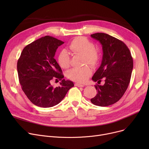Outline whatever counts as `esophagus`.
Wrapping results in <instances>:
<instances>
[{
  "label": "esophagus",
  "instance_id": "1",
  "mask_svg": "<svg viewBox=\"0 0 149 149\" xmlns=\"http://www.w3.org/2000/svg\"><path fill=\"white\" fill-rule=\"evenodd\" d=\"M75 86L77 87H84V85L82 84H80V83H75Z\"/></svg>",
  "mask_w": 149,
  "mask_h": 149
}]
</instances>
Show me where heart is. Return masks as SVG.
<instances>
[{
  "label": "heart",
  "mask_w": 149,
  "mask_h": 149,
  "mask_svg": "<svg viewBox=\"0 0 149 149\" xmlns=\"http://www.w3.org/2000/svg\"><path fill=\"white\" fill-rule=\"evenodd\" d=\"M68 48L72 54L83 56V64L86 63L93 66L98 63L100 59L99 51L93 47V43L87 38L84 37L75 38L69 45ZM57 60L61 68L67 69L69 67L70 56L67 51L65 50L60 51ZM91 74L92 70L87 66L80 68H73L69 70L66 74L69 79L79 83L86 81Z\"/></svg>",
  "instance_id": "b5f03b06"
}]
</instances>
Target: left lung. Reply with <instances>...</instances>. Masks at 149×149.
Instances as JSON below:
<instances>
[{
    "mask_svg": "<svg viewBox=\"0 0 149 149\" xmlns=\"http://www.w3.org/2000/svg\"><path fill=\"white\" fill-rule=\"evenodd\" d=\"M91 37L102 45L101 63L92 80L104 85L95 86L97 95L91 100L93 104L104 107L113 104L123 97L130 83L133 70V58L127 46L122 41L105 33H95Z\"/></svg>",
    "mask_w": 149,
    "mask_h": 149,
    "instance_id": "1",
    "label": "left lung"
}]
</instances>
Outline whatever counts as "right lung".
Returning a JSON list of instances; mask_svg holds the SVG:
<instances>
[{
  "label": "right lung",
  "mask_w": 149,
  "mask_h": 149,
  "mask_svg": "<svg viewBox=\"0 0 149 149\" xmlns=\"http://www.w3.org/2000/svg\"><path fill=\"white\" fill-rule=\"evenodd\" d=\"M64 42L46 36L28 45L17 61L19 82L28 98L36 106L51 107L58 104L74 83L64 75L54 58L58 47ZM53 79L61 80L60 87L50 84Z\"/></svg>",
  "instance_id": "right-lung-1"
}]
</instances>
